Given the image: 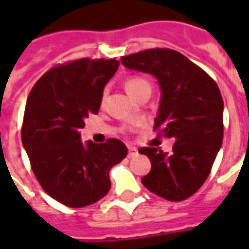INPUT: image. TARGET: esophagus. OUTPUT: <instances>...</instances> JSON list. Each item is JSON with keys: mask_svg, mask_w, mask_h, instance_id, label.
Instances as JSON below:
<instances>
[{"mask_svg": "<svg viewBox=\"0 0 249 249\" xmlns=\"http://www.w3.org/2000/svg\"><path fill=\"white\" fill-rule=\"evenodd\" d=\"M137 154H138V150H137L136 147H129V158H133V156H136Z\"/></svg>", "mask_w": 249, "mask_h": 249, "instance_id": "34e87169", "label": "esophagus"}]
</instances>
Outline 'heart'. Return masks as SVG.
<instances>
[{"label":"heart","instance_id":"1","mask_svg":"<svg viewBox=\"0 0 249 249\" xmlns=\"http://www.w3.org/2000/svg\"><path fill=\"white\" fill-rule=\"evenodd\" d=\"M125 89L132 98H137L144 93H151V84L140 76H132L125 81Z\"/></svg>","mask_w":249,"mask_h":249}]
</instances>
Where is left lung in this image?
Wrapping results in <instances>:
<instances>
[{"label": "left lung", "instance_id": "8db88e82", "mask_svg": "<svg viewBox=\"0 0 249 249\" xmlns=\"http://www.w3.org/2000/svg\"><path fill=\"white\" fill-rule=\"evenodd\" d=\"M126 68L151 73L161 89L154 130L173 138V151L142 147L151 170L142 183L155 195L181 201L208 178L224 138V101L216 81L199 66L172 49H147L121 56Z\"/></svg>", "mask_w": 249, "mask_h": 249}]
</instances>
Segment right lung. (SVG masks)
<instances>
[{"label":"right lung","mask_w":249,"mask_h":249,"mask_svg":"<svg viewBox=\"0 0 249 249\" xmlns=\"http://www.w3.org/2000/svg\"><path fill=\"white\" fill-rule=\"evenodd\" d=\"M119 60L81 59L58 64L35 84L27 99L21 142L45 193L71 208H83L106 196L109 170L128 155L120 140L84 146L80 129L97 115L105 85Z\"/></svg>","instance_id":"right-lung-1"}]
</instances>
